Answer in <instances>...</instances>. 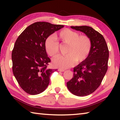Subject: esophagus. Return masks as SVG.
Wrapping results in <instances>:
<instances>
[{
    "mask_svg": "<svg viewBox=\"0 0 120 120\" xmlns=\"http://www.w3.org/2000/svg\"><path fill=\"white\" fill-rule=\"evenodd\" d=\"M58 71H60V72H64L65 70L64 69H59Z\"/></svg>",
    "mask_w": 120,
    "mask_h": 120,
    "instance_id": "obj_1",
    "label": "esophagus"
}]
</instances>
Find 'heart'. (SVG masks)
<instances>
[{
  "label": "heart",
  "mask_w": 120,
  "mask_h": 120,
  "mask_svg": "<svg viewBox=\"0 0 120 120\" xmlns=\"http://www.w3.org/2000/svg\"><path fill=\"white\" fill-rule=\"evenodd\" d=\"M55 38L61 44H68L65 56H58L53 60L56 67L66 69L74 64H80L87 59L92 49L90 38L85 35H79L78 32L64 28L56 34ZM44 48L49 56L55 57L59 53V45L51 36L48 37L44 42Z\"/></svg>",
  "instance_id": "b5f03b06"
}]
</instances>
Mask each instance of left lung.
I'll return each instance as SVG.
<instances>
[{"mask_svg":"<svg viewBox=\"0 0 120 120\" xmlns=\"http://www.w3.org/2000/svg\"><path fill=\"white\" fill-rule=\"evenodd\" d=\"M90 38L92 45L87 59L74 68L72 78L67 82L70 92L78 96H85L95 92L101 85L107 70L109 51L103 36L92 27L71 26Z\"/></svg>","mask_w":120,"mask_h":120,"instance_id":"obj_1","label":"left lung"}]
</instances>
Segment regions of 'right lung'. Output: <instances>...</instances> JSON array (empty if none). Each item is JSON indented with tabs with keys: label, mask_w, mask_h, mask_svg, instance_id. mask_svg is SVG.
<instances>
[{
	"label": "right lung",
	"mask_w": 120,
	"mask_h": 120,
	"mask_svg": "<svg viewBox=\"0 0 120 120\" xmlns=\"http://www.w3.org/2000/svg\"><path fill=\"white\" fill-rule=\"evenodd\" d=\"M64 25L36 22L28 26L16 40L12 51L13 71L21 88L30 95L45 90L50 76L56 69L47 68L51 60L44 48L45 40Z\"/></svg>",
	"instance_id": "1"
}]
</instances>
